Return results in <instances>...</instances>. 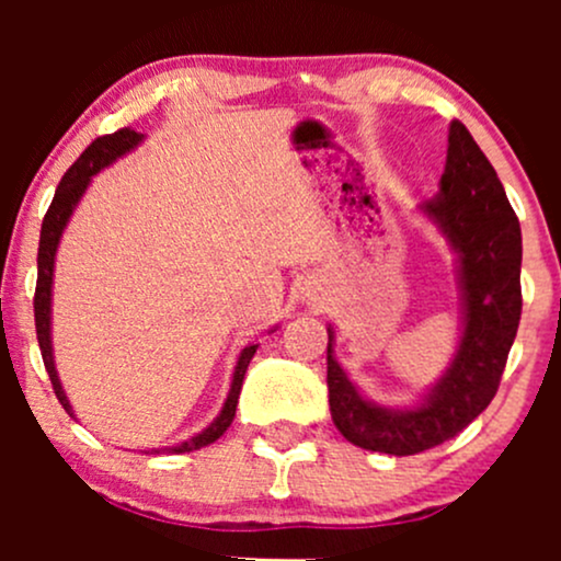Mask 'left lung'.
<instances>
[{
    "instance_id": "obj_1",
    "label": "left lung",
    "mask_w": 561,
    "mask_h": 561,
    "mask_svg": "<svg viewBox=\"0 0 561 561\" xmlns=\"http://www.w3.org/2000/svg\"><path fill=\"white\" fill-rule=\"evenodd\" d=\"M422 210L446 234L459 261L465 330L456 356L414 409H385L366 401L334 362V332L327 343V388L334 427L353 446L411 456L440 446L478 420L499 390L523 313V231L491 160L461 121L448 128L440 192Z\"/></svg>"
}]
</instances>
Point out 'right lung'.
<instances>
[{"instance_id": "add662e5", "label": "right lung", "mask_w": 561, "mask_h": 561, "mask_svg": "<svg viewBox=\"0 0 561 561\" xmlns=\"http://www.w3.org/2000/svg\"><path fill=\"white\" fill-rule=\"evenodd\" d=\"M145 139L141 134L134 131V128H121V131L107 134V137L94 139L87 150L81 152V158L76 160L73 165L66 171V176L60 179L57 184V192L53 197V205H49L47 216L42 221V237H38V279H36V295H34V317H36V337H38V347H42V358L44 366H47V375L53 379V388L57 401L62 403V409L73 416V409H70V401L62 390L60 377H57L55 369V356H53V272H55V253H57V244H60L62 231L68 227V218L73 216V208L79 205V199L83 192H87L89 182H92L94 173H100L105 165H111L113 160H118L121 156H126L128 150L139 145ZM259 345H248L242 347L240 358H237L234 366V377H231V388L227 401H224L221 414L216 416L203 433H197L190 440L179 443V446L171 448H156V454L160 450H169V454H190V450H197L203 446H210V443L218 440L227 427L234 420V411H237V401H240V390H242V379L244 371H248L250 358L255 356Z\"/></svg>"}]
</instances>
